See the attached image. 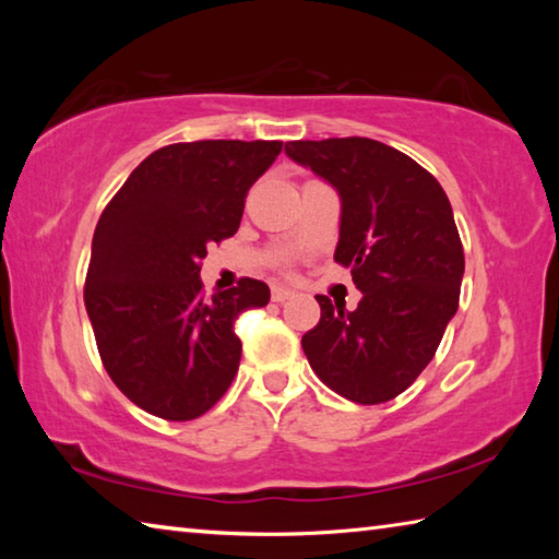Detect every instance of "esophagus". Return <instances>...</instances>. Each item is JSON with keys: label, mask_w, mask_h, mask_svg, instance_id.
Instances as JSON below:
<instances>
[{"label": "esophagus", "mask_w": 559, "mask_h": 559, "mask_svg": "<svg viewBox=\"0 0 559 559\" xmlns=\"http://www.w3.org/2000/svg\"><path fill=\"white\" fill-rule=\"evenodd\" d=\"M271 298H273V302H286V300H290V298H296V293H293L290 288L273 286V290H271Z\"/></svg>", "instance_id": "esophagus-1"}]
</instances>
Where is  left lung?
<instances>
[{"instance_id":"1","label":"left lung","mask_w":559,"mask_h":559,"mask_svg":"<svg viewBox=\"0 0 559 559\" xmlns=\"http://www.w3.org/2000/svg\"><path fill=\"white\" fill-rule=\"evenodd\" d=\"M286 155L340 197L335 261L362 293L328 296L300 345L330 390L357 404L402 394L431 362L459 310L463 246L449 197L427 169L370 138L296 140Z\"/></svg>"}]
</instances>
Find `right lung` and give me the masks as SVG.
Returning <instances> with one entry per match:
<instances>
[{
    "label": "right lung",
    "instance_id": "right-lung-1",
    "mask_svg": "<svg viewBox=\"0 0 559 559\" xmlns=\"http://www.w3.org/2000/svg\"><path fill=\"white\" fill-rule=\"evenodd\" d=\"M278 140H197L159 147L132 169L100 214L86 310L103 367L132 404L167 421L202 416L241 359L236 318L263 308V281L202 296L206 246L234 236L251 185Z\"/></svg>",
    "mask_w": 559,
    "mask_h": 559
}]
</instances>
